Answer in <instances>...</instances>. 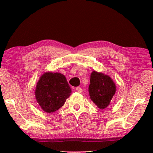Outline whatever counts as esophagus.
I'll return each mask as SVG.
<instances>
[{"label":"esophagus","mask_w":153,"mask_h":153,"mask_svg":"<svg viewBox=\"0 0 153 153\" xmlns=\"http://www.w3.org/2000/svg\"><path fill=\"white\" fill-rule=\"evenodd\" d=\"M76 90L77 91V92L80 93H82V91H83V89H82V88H81V87H77L76 88Z\"/></svg>","instance_id":"obj_1"}]
</instances>
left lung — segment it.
Returning <instances> with one entry per match:
<instances>
[{"label": "left lung", "mask_w": 153, "mask_h": 153, "mask_svg": "<svg viewBox=\"0 0 153 153\" xmlns=\"http://www.w3.org/2000/svg\"><path fill=\"white\" fill-rule=\"evenodd\" d=\"M116 88L113 80L107 75L93 71L91 74L89 93L91 100L100 109L110 105Z\"/></svg>", "instance_id": "obj_1"}]
</instances>
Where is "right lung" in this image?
<instances>
[{"instance_id":"1","label":"right lung","mask_w":153,"mask_h":153,"mask_svg":"<svg viewBox=\"0 0 153 153\" xmlns=\"http://www.w3.org/2000/svg\"><path fill=\"white\" fill-rule=\"evenodd\" d=\"M66 77L60 73L46 72L41 76L35 89V98L45 112L52 113L62 106L71 95Z\"/></svg>"}]
</instances>
